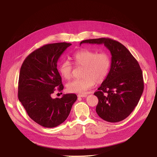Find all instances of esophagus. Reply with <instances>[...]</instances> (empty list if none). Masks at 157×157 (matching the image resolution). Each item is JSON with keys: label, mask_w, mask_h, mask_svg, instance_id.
<instances>
[{"label": "esophagus", "mask_w": 157, "mask_h": 157, "mask_svg": "<svg viewBox=\"0 0 157 157\" xmlns=\"http://www.w3.org/2000/svg\"><path fill=\"white\" fill-rule=\"evenodd\" d=\"M86 96H87L86 94H78V97H79V98H85Z\"/></svg>", "instance_id": "obj_1"}]
</instances>
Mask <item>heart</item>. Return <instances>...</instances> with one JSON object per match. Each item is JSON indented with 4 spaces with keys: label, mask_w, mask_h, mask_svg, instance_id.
<instances>
[{
    "label": "heart",
    "mask_w": 157,
    "mask_h": 157,
    "mask_svg": "<svg viewBox=\"0 0 157 157\" xmlns=\"http://www.w3.org/2000/svg\"><path fill=\"white\" fill-rule=\"evenodd\" d=\"M74 63L83 67L82 78L75 79L67 84V91L71 93L84 94L93 87L95 82L101 83L105 80L109 73L111 61L109 55L105 52L82 50L73 56ZM61 75L65 79H70L72 76V66L69 61L64 60L59 65Z\"/></svg>",
    "instance_id": "heart-1"
}]
</instances>
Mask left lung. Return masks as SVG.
Instances as JSON below:
<instances>
[{"mask_svg":"<svg viewBox=\"0 0 157 157\" xmlns=\"http://www.w3.org/2000/svg\"><path fill=\"white\" fill-rule=\"evenodd\" d=\"M82 43L103 44L112 56L107 77L94 93L98 98L97 114L109 122L125 119L137 105L144 91L143 73L138 62L124 45L109 38L85 40Z\"/></svg>","mask_w":157,"mask_h":157,"instance_id":"1","label":"left lung"}]
</instances>
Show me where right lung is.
<instances>
[{
    "label": "right lung",
    "mask_w": 157,
    "mask_h": 157,
    "mask_svg": "<svg viewBox=\"0 0 157 157\" xmlns=\"http://www.w3.org/2000/svg\"><path fill=\"white\" fill-rule=\"evenodd\" d=\"M71 45L67 42L46 44L28 56L21 67L18 99L29 117L42 126L54 128L63 123L77 99L75 94L52 98L56 88L63 89L57 63Z\"/></svg>",
    "instance_id": "1"
}]
</instances>
